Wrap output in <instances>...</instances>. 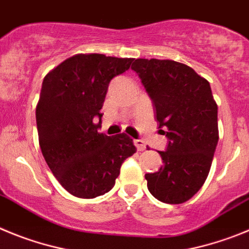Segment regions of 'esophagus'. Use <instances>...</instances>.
Segmentation results:
<instances>
[{
  "label": "esophagus",
  "mask_w": 249,
  "mask_h": 249,
  "mask_svg": "<svg viewBox=\"0 0 249 249\" xmlns=\"http://www.w3.org/2000/svg\"><path fill=\"white\" fill-rule=\"evenodd\" d=\"M133 143L137 147L138 151H144L146 149V143L142 140H133Z\"/></svg>",
  "instance_id": "1"
}]
</instances>
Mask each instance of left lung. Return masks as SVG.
<instances>
[{
	"instance_id": "8db88e82",
	"label": "left lung",
	"mask_w": 249,
	"mask_h": 249,
	"mask_svg": "<svg viewBox=\"0 0 249 249\" xmlns=\"http://www.w3.org/2000/svg\"><path fill=\"white\" fill-rule=\"evenodd\" d=\"M131 68L153 102L158 128L168 138L166 151L158 152L163 166L144 176L148 191L163 203H183L203 186L218 143V107L210 82L171 59L137 58Z\"/></svg>"
}]
</instances>
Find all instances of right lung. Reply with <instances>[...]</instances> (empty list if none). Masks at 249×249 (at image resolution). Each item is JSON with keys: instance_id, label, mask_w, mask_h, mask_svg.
Returning <instances> with one entry per match:
<instances>
[{"instance_id": "1", "label": "right lung", "mask_w": 249, "mask_h": 249, "mask_svg": "<svg viewBox=\"0 0 249 249\" xmlns=\"http://www.w3.org/2000/svg\"><path fill=\"white\" fill-rule=\"evenodd\" d=\"M133 58L76 54L45 77L36 108L39 147L57 181L78 198L109 192L137 149L124 133H100L101 108L113 77ZM99 123H97V121Z\"/></svg>"}]
</instances>
